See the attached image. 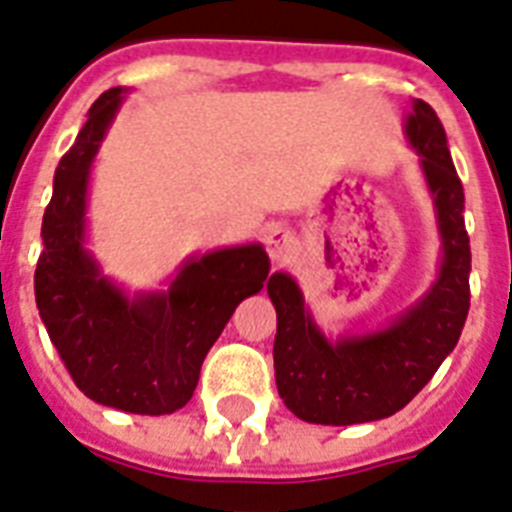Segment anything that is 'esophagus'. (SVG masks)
Masks as SVG:
<instances>
[{"label": "esophagus", "instance_id": "1", "mask_svg": "<svg viewBox=\"0 0 512 512\" xmlns=\"http://www.w3.org/2000/svg\"><path fill=\"white\" fill-rule=\"evenodd\" d=\"M265 249H268V255L271 260H287L292 249H295V233L290 228H282V225H271V228L265 230Z\"/></svg>", "mask_w": 512, "mask_h": 512}]
</instances>
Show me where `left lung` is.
I'll return each mask as SVG.
<instances>
[{
    "label": "left lung",
    "instance_id": "8db88e82",
    "mask_svg": "<svg viewBox=\"0 0 512 512\" xmlns=\"http://www.w3.org/2000/svg\"><path fill=\"white\" fill-rule=\"evenodd\" d=\"M405 136L419 152L443 239L438 282L427 295L384 330L330 343L308 314L290 273H271L268 279V295L276 308V389L284 405L311 424L346 427L386 419L405 408L454 351L470 311L464 190L443 123L427 101L413 99Z\"/></svg>",
    "mask_w": 512,
    "mask_h": 512
}]
</instances>
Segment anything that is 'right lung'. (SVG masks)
<instances>
[{
	"mask_svg": "<svg viewBox=\"0 0 512 512\" xmlns=\"http://www.w3.org/2000/svg\"><path fill=\"white\" fill-rule=\"evenodd\" d=\"M123 104V88L93 101L53 177L34 271L39 317L77 389L117 411L161 416L193 397L206 351L241 300L263 290L271 263L260 244L190 257L166 292L128 298L101 276L85 241L91 163Z\"/></svg>",
	"mask_w": 512,
	"mask_h": 512,
	"instance_id": "add662e5",
	"label": "right lung"
}]
</instances>
